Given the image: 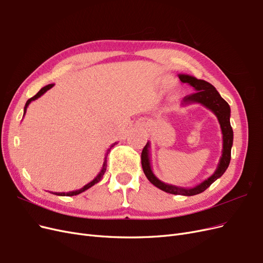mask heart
Segmentation results:
<instances>
[{"label":"heart","instance_id":"1","mask_svg":"<svg viewBox=\"0 0 263 263\" xmlns=\"http://www.w3.org/2000/svg\"><path fill=\"white\" fill-rule=\"evenodd\" d=\"M167 82H169V80H167Z\"/></svg>","mask_w":263,"mask_h":263}]
</instances>
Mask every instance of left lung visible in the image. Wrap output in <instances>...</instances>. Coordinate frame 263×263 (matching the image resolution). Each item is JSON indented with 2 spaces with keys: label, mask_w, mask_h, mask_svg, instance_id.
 Returning <instances> with one entry per match:
<instances>
[{
  "label": "left lung",
  "mask_w": 263,
  "mask_h": 263,
  "mask_svg": "<svg viewBox=\"0 0 263 263\" xmlns=\"http://www.w3.org/2000/svg\"><path fill=\"white\" fill-rule=\"evenodd\" d=\"M179 78L183 83H189L196 90V93H193L191 95L184 97L182 101V106H186L190 104H201L202 106H205L206 108H208L209 110H211L213 114H215L218 118V121L221 126L222 140H223L222 155H221L220 161L218 163V167L216 171L213 172L212 176H210L207 180L199 183L196 186L185 189V187H180L176 185H171V184H168V183H164L155 176L152 170V164H151L149 142H147V144L145 145V147L142 151L141 160H142V168L145 176H146L148 181L152 184H154L155 186L166 193L174 194V195L193 196V195H197V194L202 193L203 191H206L213 182H215L217 179H219L220 177H222V174L227 171L229 167L230 161H231V149L233 145V130L230 122L231 108L229 104L222 99L219 92L216 90V87L212 84H210L209 82L205 80H199L195 77L190 76V74H184V73H180Z\"/></svg>",
  "instance_id": "left-lung-1"
}]
</instances>
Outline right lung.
<instances>
[{"instance_id": "right-lung-1", "label": "right lung", "mask_w": 263, "mask_h": 263, "mask_svg": "<svg viewBox=\"0 0 263 263\" xmlns=\"http://www.w3.org/2000/svg\"><path fill=\"white\" fill-rule=\"evenodd\" d=\"M54 86V83H51V84H47V85H45V86H43L42 89L39 91L33 97H31V99H29L28 101H27V103H26V105H25V108H24V115H26V111H27V108H28V106H29V104H30L31 102H33V101H35V100H37L39 97L40 96H42L46 91H48L50 89H52V87ZM116 143H114L111 146L107 149V152H106V154H105V158H104V162H103V167H102V170L100 171V173L97 174V176L90 182V183H87L86 185H84L83 187H81L80 190H76V191H71V192H68V193H57V192H52L53 194H55V195H58V196H74V195H78V194H80V193H82V192H84V191H86V190H89L90 187H92L93 185H95L96 183H99L101 180H102V178H103V176H104V173L106 172V168H107V156H108V153L110 152V149H111V147L114 146Z\"/></svg>"}]
</instances>
